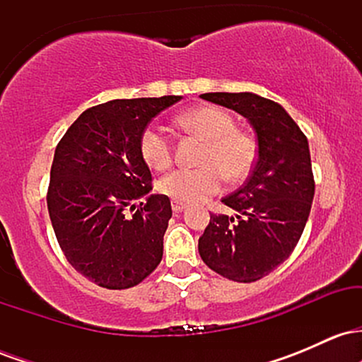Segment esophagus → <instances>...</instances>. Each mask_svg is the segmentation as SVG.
I'll list each match as a JSON object with an SVG mask.
<instances>
[{"label":"esophagus","mask_w":362,"mask_h":362,"mask_svg":"<svg viewBox=\"0 0 362 362\" xmlns=\"http://www.w3.org/2000/svg\"><path fill=\"white\" fill-rule=\"evenodd\" d=\"M185 204L184 202H178V201H172V209L173 213H182V211H185Z\"/></svg>","instance_id":"obj_1"}]
</instances>
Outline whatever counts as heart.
I'll list each match as a JSON object with an SVG mask.
<instances>
[{"label":"heart","instance_id":"b5f03b06","mask_svg":"<svg viewBox=\"0 0 362 362\" xmlns=\"http://www.w3.org/2000/svg\"><path fill=\"white\" fill-rule=\"evenodd\" d=\"M177 124L184 131L206 139L199 168H177L160 180L158 189L170 199L187 204L204 202L219 192L224 173L230 178H242L255 161V144L243 132L236 131L235 120L218 107L202 105L180 114ZM141 155L155 170H165L172 161V143L161 129L149 126L139 141Z\"/></svg>","mask_w":362,"mask_h":362}]
</instances>
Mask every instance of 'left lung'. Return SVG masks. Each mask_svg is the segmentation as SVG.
I'll return each mask as SVG.
<instances>
[{
	"mask_svg": "<svg viewBox=\"0 0 362 362\" xmlns=\"http://www.w3.org/2000/svg\"><path fill=\"white\" fill-rule=\"evenodd\" d=\"M201 98L248 120L257 161L248 180L223 199L236 214H211L199 253L226 279L253 282L288 259L308 221L315 195L308 139L284 107L257 93H202Z\"/></svg>",
	"mask_w": 362,
	"mask_h": 362,
	"instance_id": "obj_1",
	"label": "left lung"
}]
</instances>
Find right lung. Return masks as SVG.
<instances>
[{"label": "right lung", "instance_id": "right-lung-1", "mask_svg": "<svg viewBox=\"0 0 362 362\" xmlns=\"http://www.w3.org/2000/svg\"><path fill=\"white\" fill-rule=\"evenodd\" d=\"M182 97L110 100L71 124L54 153L47 209L69 264L107 289L139 284L163 257L167 195L149 194L141 134Z\"/></svg>", "mask_w": 362, "mask_h": 362}]
</instances>
